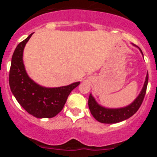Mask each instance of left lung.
<instances>
[{
	"label": "left lung",
	"mask_w": 157,
	"mask_h": 157,
	"mask_svg": "<svg viewBox=\"0 0 157 157\" xmlns=\"http://www.w3.org/2000/svg\"><path fill=\"white\" fill-rule=\"evenodd\" d=\"M140 51L141 52V49ZM148 81H149V74H147L144 86L138 98L134 100L132 104L121 109H105L104 107L98 105L96 102L94 97L90 94L89 97L88 105L91 114L98 122L102 123H116L127 120L128 118L131 117L134 113L137 112L142 104L145 93H146Z\"/></svg>",
	"instance_id": "obj_1"
}]
</instances>
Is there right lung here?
<instances>
[{
	"label": "right lung",
	"mask_w": 157,
	"mask_h": 157,
	"mask_svg": "<svg viewBox=\"0 0 157 157\" xmlns=\"http://www.w3.org/2000/svg\"><path fill=\"white\" fill-rule=\"evenodd\" d=\"M33 33L19 43L12 55L9 86L13 95L29 114L37 118H52L61 112L67 97L79 82L56 88H45L30 79L23 62V48Z\"/></svg>",
	"instance_id": "1"
}]
</instances>
